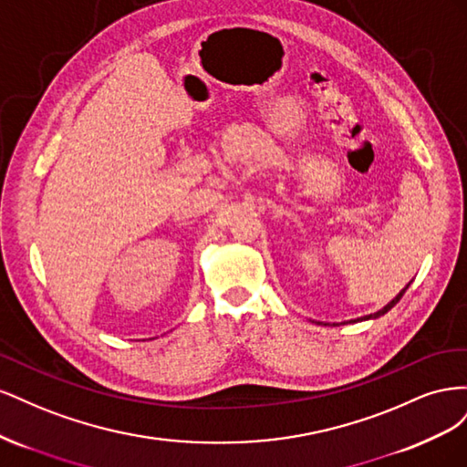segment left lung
<instances>
[{
    "instance_id": "obj_1",
    "label": "left lung",
    "mask_w": 467,
    "mask_h": 467,
    "mask_svg": "<svg viewBox=\"0 0 467 467\" xmlns=\"http://www.w3.org/2000/svg\"><path fill=\"white\" fill-rule=\"evenodd\" d=\"M405 290H407V288H405ZM405 290H403V292H405ZM403 292H400V294H398V296H395V298H393V300H391V302H389V304H388V306H386V307H384V309H379V312H376V314H374V316H366V317H364V319H368V317H379V316H384V314H386V312H388V309H391V307H393V306H395V304H398V302H400V300H401V296H403Z\"/></svg>"
}]
</instances>
